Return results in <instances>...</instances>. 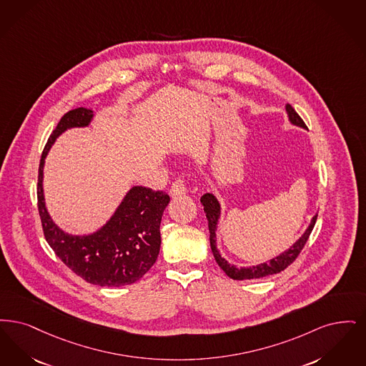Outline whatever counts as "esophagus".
Listing matches in <instances>:
<instances>
[{"label":"esophagus","mask_w":366,"mask_h":366,"mask_svg":"<svg viewBox=\"0 0 366 366\" xmlns=\"http://www.w3.org/2000/svg\"><path fill=\"white\" fill-rule=\"evenodd\" d=\"M171 195L172 197H182V195H186L187 194V187H186V183H184V179L182 177H177L175 182L172 183L171 186Z\"/></svg>","instance_id":"34e87169"}]
</instances>
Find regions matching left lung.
<instances>
[{
  "mask_svg": "<svg viewBox=\"0 0 366 366\" xmlns=\"http://www.w3.org/2000/svg\"><path fill=\"white\" fill-rule=\"evenodd\" d=\"M287 114H288V119L290 122L294 124V126H298V127L306 128V124L303 123L301 116L295 112V109L287 104L286 105ZM201 204L204 205V210L207 213V225H209V232H210V247H212V253L214 255V259L216 262L219 264V267L225 272V274L234 280H247V279H259V277H265V276H269V274H274V273H279L282 270L286 269L288 265H291L297 257L301 253V250L303 249V246L306 244L309 235L312 234L313 231V227L316 224L317 220V214L312 219L310 225L307 227V229L305 231L301 238L298 239L288 250H286L285 253H282L274 258L269 259L268 262H264V264H259V265H255V267H250V268H237L235 265H231L228 264L227 259H224L222 254L219 253L217 247H216V229H217V222H219V217H220V204L219 201L216 199V197L210 192H207L201 197Z\"/></svg>",
  "mask_w": 366,
  "mask_h": 366,
  "instance_id": "obj_1",
  "label": "left lung"
}]
</instances>
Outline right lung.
Here are the masks:
<instances>
[{"label": "right lung", "mask_w": 366, "mask_h": 366, "mask_svg": "<svg viewBox=\"0 0 366 366\" xmlns=\"http://www.w3.org/2000/svg\"><path fill=\"white\" fill-rule=\"evenodd\" d=\"M93 111L66 112L51 132L42 152L38 171V210L44 235L64 264L87 283L120 287L138 282L153 267L159 253V224L169 195L135 186L128 191L111 220L92 235H69L49 216L44 198V164L50 146L68 128L87 127Z\"/></svg>", "instance_id": "obj_1"}]
</instances>
